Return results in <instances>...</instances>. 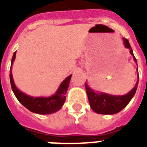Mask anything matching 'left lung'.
<instances>
[{"label": "left lung", "mask_w": 147, "mask_h": 147, "mask_svg": "<svg viewBox=\"0 0 147 147\" xmlns=\"http://www.w3.org/2000/svg\"><path fill=\"white\" fill-rule=\"evenodd\" d=\"M123 44L126 48L130 50V54L133 55L134 62L137 63V59L135 58L132 48L130 47L129 41L127 39L123 38ZM138 71V68H137ZM137 80L134 88L130 92L125 95H111V94H105L103 92H94L88 85L85 83V89L87 92L88 101L92 109L95 113L100 114H114L118 113L123 110L128 105L133 97L134 96L136 91H137L138 82H139V75H137Z\"/></svg>", "instance_id": "left-lung-1"}]
</instances>
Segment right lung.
Returning a JSON list of instances; mask_svg holds the SVG:
<instances>
[{
	"label": "right lung",
	"instance_id": "1",
	"mask_svg": "<svg viewBox=\"0 0 147 147\" xmlns=\"http://www.w3.org/2000/svg\"><path fill=\"white\" fill-rule=\"evenodd\" d=\"M16 57V52H14L13 55L12 59H11V65H10V80L11 88L14 93L15 96L17 98V100L24 105V107L27 108L29 111H30L33 113L39 114H49L58 111L64 105L65 100V94L69 88L70 79H71V75L68 76L65 79L56 91L55 94L52 96L45 98V97H31L27 94H24L20 92L14 84L13 78L12 76V70L11 67L13 65V62L14 61Z\"/></svg>",
	"mask_w": 147,
	"mask_h": 147
}]
</instances>
